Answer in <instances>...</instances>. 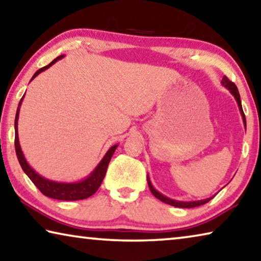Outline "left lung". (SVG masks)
I'll return each instance as SVG.
<instances>
[{
	"label": "left lung",
	"mask_w": 261,
	"mask_h": 261,
	"mask_svg": "<svg viewBox=\"0 0 261 261\" xmlns=\"http://www.w3.org/2000/svg\"><path fill=\"white\" fill-rule=\"evenodd\" d=\"M222 85L226 87L227 89L230 90L231 94L233 95L236 101L238 103V107H239V110H241V114H242V117H243V122H244V125H245V129H246V118H245V115H244V111L242 108V101H241V95L238 93V88L237 86H236L232 81H230L229 79L226 76H224L222 79ZM147 184H148V187H150V190L152 192L153 195H154L156 198H159L161 202H165V203L167 204H171L173 206H177V208H194V206H198V205H202V204H205L208 203V202L212 200L213 197H209V198H205V200H201V201H192V202H182V201H176V200H172V198H168L167 196L163 195V194L159 193L158 190H155L154 187H153L150 179H148L147 176Z\"/></svg>",
	"instance_id": "left-lung-1"
}]
</instances>
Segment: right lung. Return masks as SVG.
<instances>
[{
	"mask_svg": "<svg viewBox=\"0 0 261 261\" xmlns=\"http://www.w3.org/2000/svg\"><path fill=\"white\" fill-rule=\"evenodd\" d=\"M64 56L56 58L52 63H49L47 66H45V67L38 69V71L34 74V76H32L31 80H34L39 73L45 71V69H47L48 67H51L53 64L57 63V61L61 59ZM23 97L20 98L18 108H17V113H16V117H15V150H16V154H17L19 165L24 171V173L30 177V180L35 184L36 187L47 197L56 198V200H63V201H77V200H84V198L92 196L93 194L100 188L102 181L105 179L107 168H108L111 156H113L116 147L118 145L111 146L108 150V152L106 153V155L103 156V159L100 161V164L97 165L96 168H95L94 171L86 177V179L79 181V182H71V184L56 182V181L45 179V177L39 175L38 173H36L35 169L31 168L30 165L28 164V161L25 160V158H24L22 148H20V145H19L17 123H18L19 107L22 105Z\"/></svg>",
	"mask_w": 261,
	"mask_h": 261,
	"instance_id": "right-lung-1",
	"label": "right lung"
}]
</instances>
